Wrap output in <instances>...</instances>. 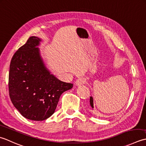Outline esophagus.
Instances as JSON below:
<instances>
[{
	"instance_id": "obj_1",
	"label": "esophagus",
	"mask_w": 146,
	"mask_h": 146,
	"mask_svg": "<svg viewBox=\"0 0 146 146\" xmlns=\"http://www.w3.org/2000/svg\"><path fill=\"white\" fill-rule=\"evenodd\" d=\"M83 84H84V80L82 78H79L77 79L76 81L75 82V84L76 86H81Z\"/></svg>"
}]
</instances>
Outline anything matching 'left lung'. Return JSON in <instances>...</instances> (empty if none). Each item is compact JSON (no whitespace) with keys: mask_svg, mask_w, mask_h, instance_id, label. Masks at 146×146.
Here are the masks:
<instances>
[{"mask_svg":"<svg viewBox=\"0 0 146 146\" xmlns=\"http://www.w3.org/2000/svg\"><path fill=\"white\" fill-rule=\"evenodd\" d=\"M90 105L92 108H94V104H93V98L92 96H90Z\"/></svg>","mask_w":146,"mask_h":146,"instance_id":"1","label":"left lung"}]
</instances>
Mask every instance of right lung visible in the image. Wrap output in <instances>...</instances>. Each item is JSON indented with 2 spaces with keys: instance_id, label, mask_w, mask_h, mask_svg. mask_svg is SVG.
<instances>
[{
  "instance_id": "obj_1",
  "label": "right lung",
  "mask_w": 146,
  "mask_h": 146,
  "mask_svg": "<svg viewBox=\"0 0 146 146\" xmlns=\"http://www.w3.org/2000/svg\"><path fill=\"white\" fill-rule=\"evenodd\" d=\"M41 41L36 36L29 38L13 55L9 74L12 103L24 117L35 121L52 116L61 94L73 87L47 69L36 47Z\"/></svg>"
}]
</instances>
